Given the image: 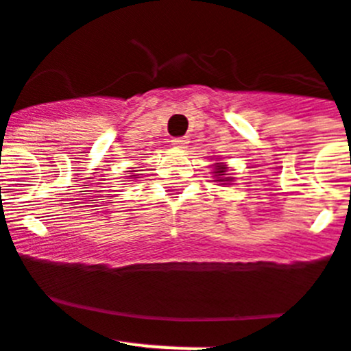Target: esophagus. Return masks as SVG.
<instances>
[{"label": "esophagus", "instance_id": "obj_1", "mask_svg": "<svg viewBox=\"0 0 351 351\" xmlns=\"http://www.w3.org/2000/svg\"><path fill=\"white\" fill-rule=\"evenodd\" d=\"M171 143L175 148H185V146L189 145V139L187 138H173Z\"/></svg>", "mask_w": 351, "mask_h": 351}]
</instances>
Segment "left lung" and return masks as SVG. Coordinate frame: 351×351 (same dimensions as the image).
<instances>
[{
	"mask_svg": "<svg viewBox=\"0 0 351 351\" xmlns=\"http://www.w3.org/2000/svg\"><path fill=\"white\" fill-rule=\"evenodd\" d=\"M213 173H215V175H213L215 178H221L219 182H231L230 176H226V178H224V173H226V167H224V166H217Z\"/></svg>",
	"mask_w": 351,
	"mask_h": 351,
	"instance_id": "8db88e82",
	"label": "left lung"
}]
</instances>
